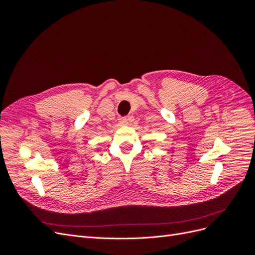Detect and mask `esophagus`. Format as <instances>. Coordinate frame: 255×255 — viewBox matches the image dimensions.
<instances>
[{"label": "esophagus", "mask_w": 255, "mask_h": 255, "mask_svg": "<svg viewBox=\"0 0 255 255\" xmlns=\"http://www.w3.org/2000/svg\"><path fill=\"white\" fill-rule=\"evenodd\" d=\"M119 123H120L121 126H128V118L123 117V118L119 119Z\"/></svg>", "instance_id": "34e87169"}]
</instances>
